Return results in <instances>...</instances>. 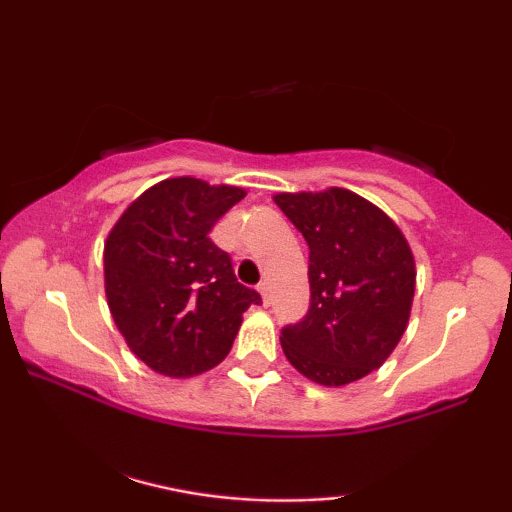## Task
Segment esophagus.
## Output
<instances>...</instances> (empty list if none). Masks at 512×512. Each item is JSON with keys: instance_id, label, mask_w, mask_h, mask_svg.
Instances as JSON below:
<instances>
[{"instance_id": "obj_1", "label": "esophagus", "mask_w": 512, "mask_h": 512, "mask_svg": "<svg viewBox=\"0 0 512 512\" xmlns=\"http://www.w3.org/2000/svg\"><path fill=\"white\" fill-rule=\"evenodd\" d=\"M258 293H261V300H263V305L265 307H268L270 305V293H268V284H261V286H258Z\"/></svg>"}]
</instances>
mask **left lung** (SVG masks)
I'll return each instance as SVG.
<instances>
[{
  "label": "left lung",
  "instance_id": "1",
  "mask_svg": "<svg viewBox=\"0 0 512 512\" xmlns=\"http://www.w3.org/2000/svg\"><path fill=\"white\" fill-rule=\"evenodd\" d=\"M275 202L310 247V310L282 328L286 359L324 387L361 380L389 359L408 326V240L382 209L345 188L279 193Z\"/></svg>",
  "mask_w": 512,
  "mask_h": 512
}]
</instances>
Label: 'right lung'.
Returning <instances> with one entry per match:
<instances>
[{"label": "right lung", "mask_w": 512, "mask_h": 512, "mask_svg": "<svg viewBox=\"0 0 512 512\" xmlns=\"http://www.w3.org/2000/svg\"><path fill=\"white\" fill-rule=\"evenodd\" d=\"M237 186L165 179L125 209L104 242V291L118 331L151 370L193 377L226 359L242 314L261 305L209 237L244 198Z\"/></svg>", "instance_id": "add662e5"}]
</instances>
